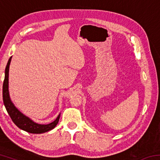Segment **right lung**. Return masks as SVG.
I'll return each instance as SVG.
<instances>
[{
	"label": "right lung",
	"mask_w": 160,
	"mask_h": 160,
	"mask_svg": "<svg viewBox=\"0 0 160 160\" xmlns=\"http://www.w3.org/2000/svg\"><path fill=\"white\" fill-rule=\"evenodd\" d=\"M12 56L9 58L8 61L6 68L5 70V79L3 81V85H2V99L3 103L8 113L11 118L16 126L23 131H27L30 133L39 134L44 133L47 131H49L56 127L58 123L60 115L59 114L56 120L53 121L52 123L47 124V125H42V124H38L32 121L30 118H28L22 113L17 108L15 107L11 100L10 98L9 90H8V75H9V67L11 61Z\"/></svg>",
	"instance_id": "obj_1"
}]
</instances>
